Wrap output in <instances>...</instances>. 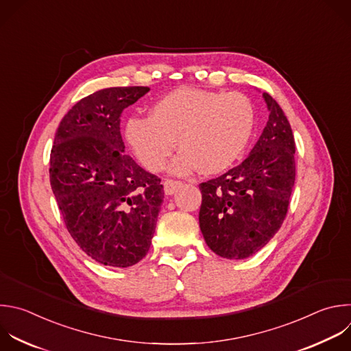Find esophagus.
<instances>
[{
    "mask_svg": "<svg viewBox=\"0 0 351 351\" xmlns=\"http://www.w3.org/2000/svg\"><path fill=\"white\" fill-rule=\"evenodd\" d=\"M180 186H182V183L178 182V180H165L164 182V191H165L167 195H172Z\"/></svg>",
    "mask_w": 351,
    "mask_h": 351,
    "instance_id": "esophagus-1",
    "label": "esophagus"
}]
</instances>
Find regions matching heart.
<instances>
[{"mask_svg": "<svg viewBox=\"0 0 351 351\" xmlns=\"http://www.w3.org/2000/svg\"><path fill=\"white\" fill-rule=\"evenodd\" d=\"M252 131L254 108L244 95L194 88L171 90L152 106L149 117H132L125 125L128 143L150 172L165 167L178 142L182 152L169 167L173 175L227 171Z\"/></svg>", "mask_w": 351, "mask_h": 351, "instance_id": "1", "label": "heart"}]
</instances>
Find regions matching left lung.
Here are the masks:
<instances>
[{
    "label": "left lung",
    "mask_w": 351,
    "mask_h": 351,
    "mask_svg": "<svg viewBox=\"0 0 351 351\" xmlns=\"http://www.w3.org/2000/svg\"><path fill=\"white\" fill-rule=\"evenodd\" d=\"M262 97L269 121L250 156L224 175L199 184V228L206 245L226 259H245L280 230L295 184V139L280 104Z\"/></svg>",
    "instance_id": "obj_1"
}]
</instances>
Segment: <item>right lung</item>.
<instances>
[{
	"label": "right lung",
	"mask_w": 351,
	"mask_h": 351,
	"mask_svg": "<svg viewBox=\"0 0 351 351\" xmlns=\"http://www.w3.org/2000/svg\"><path fill=\"white\" fill-rule=\"evenodd\" d=\"M150 90L119 86L77 101L51 152V187L66 227L93 261L130 267L149 252L164 199L161 179L125 154L124 108Z\"/></svg>",
	"instance_id": "add662e5"
}]
</instances>
